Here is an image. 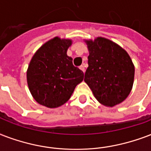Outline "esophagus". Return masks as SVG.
<instances>
[{"label":"esophagus","instance_id":"obj_1","mask_svg":"<svg viewBox=\"0 0 151 151\" xmlns=\"http://www.w3.org/2000/svg\"><path fill=\"white\" fill-rule=\"evenodd\" d=\"M79 69H80L81 70H82V72H83V73H85V72H86V69H85V66H84L83 65H80V66H79Z\"/></svg>","mask_w":151,"mask_h":151}]
</instances>
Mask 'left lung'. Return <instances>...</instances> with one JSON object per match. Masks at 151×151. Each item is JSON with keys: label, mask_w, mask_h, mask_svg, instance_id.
I'll use <instances>...</instances> for the list:
<instances>
[{"label": "left lung", "mask_w": 151, "mask_h": 151, "mask_svg": "<svg viewBox=\"0 0 151 151\" xmlns=\"http://www.w3.org/2000/svg\"><path fill=\"white\" fill-rule=\"evenodd\" d=\"M89 55L85 82L99 103L106 107L119 104L128 96L134 78V65L128 53L104 37L85 40Z\"/></svg>", "instance_id": "8db88e82"}]
</instances>
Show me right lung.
Instances as JSON below:
<instances>
[{"label": "right lung", "instance_id": "obj_1", "mask_svg": "<svg viewBox=\"0 0 151 151\" xmlns=\"http://www.w3.org/2000/svg\"><path fill=\"white\" fill-rule=\"evenodd\" d=\"M72 43L70 39L56 36L42 44L30 61L27 86L35 101L42 106H62L83 81V72L73 65L72 58L67 55Z\"/></svg>", "mask_w": 151, "mask_h": 151}]
</instances>
